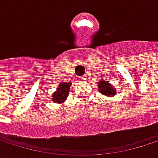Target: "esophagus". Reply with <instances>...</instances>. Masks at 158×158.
<instances>
[{"mask_svg":"<svg viewBox=\"0 0 158 158\" xmlns=\"http://www.w3.org/2000/svg\"><path fill=\"white\" fill-rule=\"evenodd\" d=\"M85 79H86V77H85V76H81V77H79V80H81V81H84Z\"/></svg>","mask_w":158,"mask_h":158,"instance_id":"esophagus-1","label":"esophagus"}]
</instances>
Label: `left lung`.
<instances>
[{"instance_id": "1", "label": "left lung", "mask_w": 158, "mask_h": 158, "mask_svg": "<svg viewBox=\"0 0 158 158\" xmlns=\"http://www.w3.org/2000/svg\"><path fill=\"white\" fill-rule=\"evenodd\" d=\"M100 83H99V89H100V91L102 93V94H104V95H107V96H112V95H114L115 94V90L111 88V86H110V84L108 83V81H102V80H101V81H99Z\"/></svg>"}]
</instances>
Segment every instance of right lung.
<instances>
[{
    "label": "right lung",
    "mask_w": 158,
    "mask_h": 158,
    "mask_svg": "<svg viewBox=\"0 0 158 158\" xmlns=\"http://www.w3.org/2000/svg\"><path fill=\"white\" fill-rule=\"evenodd\" d=\"M69 87H70V83H60L58 89H56V91L53 94V101L56 102H63L69 92Z\"/></svg>",
    "instance_id": "obj_1"
}]
</instances>
